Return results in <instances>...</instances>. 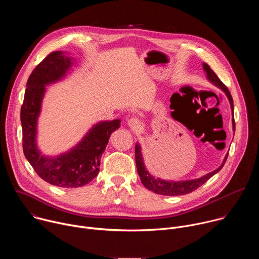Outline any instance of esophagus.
Wrapping results in <instances>:
<instances>
[{
	"label": "esophagus",
	"mask_w": 259,
	"mask_h": 259,
	"mask_svg": "<svg viewBox=\"0 0 259 259\" xmlns=\"http://www.w3.org/2000/svg\"><path fill=\"white\" fill-rule=\"evenodd\" d=\"M127 124H128V126H129L131 129H133V130H140V129H141V123H140V121H139L138 119H136V118H131V119H129L128 122H127Z\"/></svg>",
	"instance_id": "1"
}]
</instances>
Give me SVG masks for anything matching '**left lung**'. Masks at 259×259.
Listing matches in <instances>:
<instances>
[{
	"instance_id": "8db88e82",
	"label": "left lung",
	"mask_w": 259,
	"mask_h": 259,
	"mask_svg": "<svg viewBox=\"0 0 259 259\" xmlns=\"http://www.w3.org/2000/svg\"><path fill=\"white\" fill-rule=\"evenodd\" d=\"M203 68L206 72L208 81L211 82L212 84H214L216 87H218L219 89H221L226 93V95L230 101V104H231V109H232V114H233V120H232L233 130L235 131L236 125H235V119H234V103H233V98H232V95H231L229 89L223 82L218 79L216 73L210 68V66L207 63L203 62ZM228 156H229V154H227L223 163H221V165L217 169H215L214 171H212L202 177H199L196 179H190V180H179V181L164 180V179H161L158 177L156 178L155 176H153L149 171L146 170L144 162H143L142 154H141V146L138 142L135 144L136 167H137V172H138V175L140 177L142 184L147 190H150L159 195H163V196H180V195L190 194L193 191L197 190L207 180H209L213 175H215L217 172H219L221 170V168L224 167V165L228 159Z\"/></svg>"
}]
</instances>
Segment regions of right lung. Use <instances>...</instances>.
<instances>
[{
    "label": "right lung",
    "instance_id": "1",
    "mask_svg": "<svg viewBox=\"0 0 259 259\" xmlns=\"http://www.w3.org/2000/svg\"><path fill=\"white\" fill-rule=\"evenodd\" d=\"M73 58L63 51L50 53L32 70L26 83L21 106L22 146L26 160L42 179L59 188H79L89 183L99 172L100 158L108 139L120 128L121 120L100 121L75 146L59 156H45L36 144V126L46 86L63 79Z\"/></svg>",
    "mask_w": 259,
    "mask_h": 259
}]
</instances>
